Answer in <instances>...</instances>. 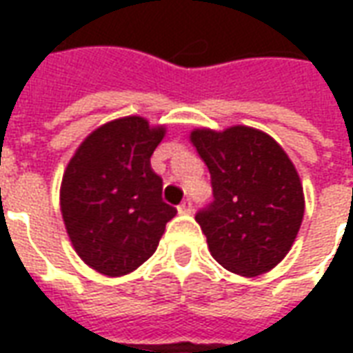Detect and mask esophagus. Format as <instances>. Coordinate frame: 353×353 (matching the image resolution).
I'll return each instance as SVG.
<instances>
[{"label": "esophagus", "instance_id": "34e87169", "mask_svg": "<svg viewBox=\"0 0 353 353\" xmlns=\"http://www.w3.org/2000/svg\"><path fill=\"white\" fill-rule=\"evenodd\" d=\"M177 212L181 215H187V214H191L192 212V204H191V200H185L183 204H179L177 206Z\"/></svg>", "mask_w": 353, "mask_h": 353}]
</instances>
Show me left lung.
Instances as JSON below:
<instances>
[{"label": "left lung", "instance_id": "1", "mask_svg": "<svg viewBox=\"0 0 353 353\" xmlns=\"http://www.w3.org/2000/svg\"><path fill=\"white\" fill-rule=\"evenodd\" d=\"M189 139L212 176L215 200L196 214L212 257L245 278L272 270L303 223L295 164L272 136L244 124L194 128Z\"/></svg>", "mask_w": 353, "mask_h": 353}]
</instances>
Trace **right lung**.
<instances>
[{
    "label": "right lung",
    "mask_w": 353,
    "mask_h": 353,
    "mask_svg": "<svg viewBox=\"0 0 353 353\" xmlns=\"http://www.w3.org/2000/svg\"><path fill=\"white\" fill-rule=\"evenodd\" d=\"M164 124L121 117L90 132L64 170L60 210L73 250L103 276H124L143 265L177 214L162 200V179L151 154Z\"/></svg>",
    "instance_id": "obj_1"
}]
</instances>
